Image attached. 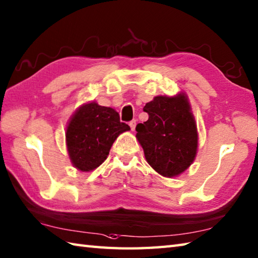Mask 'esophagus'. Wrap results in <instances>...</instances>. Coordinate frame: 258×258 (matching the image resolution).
Segmentation results:
<instances>
[{
  "instance_id": "34e87169",
  "label": "esophagus",
  "mask_w": 258,
  "mask_h": 258,
  "mask_svg": "<svg viewBox=\"0 0 258 258\" xmlns=\"http://www.w3.org/2000/svg\"><path fill=\"white\" fill-rule=\"evenodd\" d=\"M128 125H130L131 130L134 131V130H135V126H136V119H132V120H131V122L128 123Z\"/></svg>"
}]
</instances>
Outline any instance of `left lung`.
Masks as SVG:
<instances>
[{
    "instance_id": "left-lung-1",
    "label": "left lung",
    "mask_w": 258,
    "mask_h": 258,
    "mask_svg": "<svg viewBox=\"0 0 258 258\" xmlns=\"http://www.w3.org/2000/svg\"><path fill=\"white\" fill-rule=\"evenodd\" d=\"M143 111L149 119L136 125V138L147 163L166 177L177 176L193 163L197 151L196 124L187 98L156 96Z\"/></svg>"
}]
</instances>
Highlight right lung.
<instances>
[{
	"mask_svg": "<svg viewBox=\"0 0 258 258\" xmlns=\"http://www.w3.org/2000/svg\"><path fill=\"white\" fill-rule=\"evenodd\" d=\"M130 131L111 107L92 102L81 106L67 128V144L71 161L82 172H90L106 160L117 136Z\"/></svg>",
	"mask_w": 258,
	"mask_h": 258,
	"instance_id": "1",
	"label": "right lung"
}]
</instances>
